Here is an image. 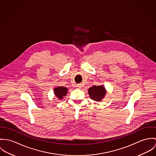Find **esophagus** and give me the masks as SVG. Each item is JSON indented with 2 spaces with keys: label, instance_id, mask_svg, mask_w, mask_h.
Instances as JSON below:
<instances>
[{
  "label": "esophagus",
  "instance_id": "34e87169",
  "mask_svg": "<svg viewBox=\"0 0 156 156\" xmlns=\"http://www.w3.org/2000/svg\"><path fill=\"white\" fill-rule=\"evenodd\" d=\"M76 87L78 88H81L83 87V85H82L81 84H78L76 85Z\"/></svg>",
  "mask_w": 156,
  "mask_h": 156
}]
</instances>
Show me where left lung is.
Here are the masks:
<instances>
[{
	"label": "left lung",
	"instance_id": "1",
	"mask_svg": "<svg viewBox=\"0 0 156 156\" xmlns=\"http://www.w3.org/2000/svg\"><path fill=\"white\" fill-rule=\"evenodd\" d=\"M88 92L90 98L97 102L101 101L106 93L105 88L103 86H93L88 89Z\"/></svg>",
	"mask_w": 156,
	"mask_h": 156
}]
</instances>
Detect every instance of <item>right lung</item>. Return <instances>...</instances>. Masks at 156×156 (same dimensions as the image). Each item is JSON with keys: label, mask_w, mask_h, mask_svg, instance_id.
Instances as JSON below:
<instances>
[{"label": "right lung", "mask_w": 156, "mask_h": 156, "mask_svg": "<svg viewBox=\"0 0 156 156\" xmlns=\"http://www.w3.org/2000/svg\"><path fill=\"white\" fill-rule=\"evenodd\" d=\"M54 94L56 96V97L61 100L63 98V97L66 96V95L68 93V88L65 87H57L54 88Z\"/></svg>", "instance_id": "obj_1"}]
</instances>
